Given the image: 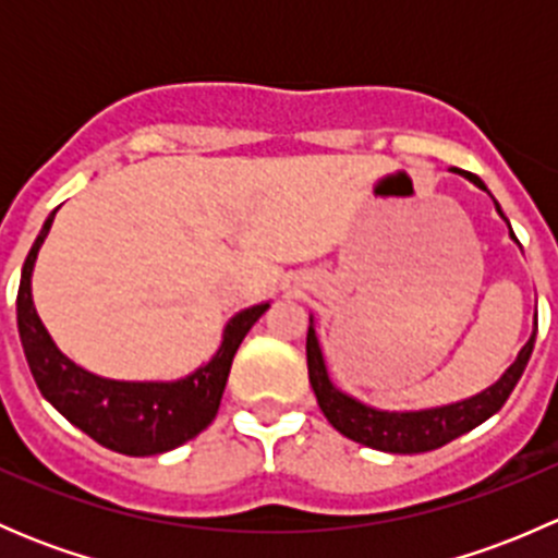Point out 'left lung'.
Listing matches in <instances>:
<instances>
[{"label": "left lung", "mask_w": 558, "mask_h": 558, "mask_svg": "<svg viewBox=\"0 0 558 558\" xmlns=\"http://www.w3.org/2000/svg\"><path fill=\"white\" fill-rule=\"evenodd\" d=\"M459 174H464L470 183H475L477 189L486 191V194L492 196V191L486 189V183H483L477 174L461 170ZM494 207H497V213L502 216V221L508 223L510 229V221L505 218L497 199H494ZM510 240H515L513 229H510ZM515 243H519V240H515ZM534 337H537V324H534L532 337H529L526 345L519 351L515 362L502 373V378H499L497 384L483 388L475 397L459 399V402L451 404H440V408L380 410L373 408V404H364L362 399L351 397V393H345L342 388L331 384L324 351H320L318 335H315V320L311 315V329H307V373H311V386L315 391V399H318V408L324 410L326 421H329L340 435H345L348 440L362 442V446L386 453H424L442 448L446 442L464 435V432L481 426L483 421L492 418V415L508 402L515 384L521 380L523 369H526L529 356H532Z\"/></svg>", "instance_id": "1"}]
</instances>
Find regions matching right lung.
Wrapping results in <instances>:
<instances>
[{
	"label": "right lung",
	"mask_w": 558,
	"mask_h": 558,
	"mask_svg": "<svg viewBox=\"0 0 558 558\" xmlns=\"http://www.w3.org/2000/svg\"><path fill=\"white\" fill-rule=\"evenodd\" d=\"M59 210V207H56ZM56 210L45 218L21 269L19 335L35 384L45 399L99 446L126 456H156L183 446L216 418L232 359L269 302L240 311L227 320L221 345L210 362L178 380H112L83 369L59 351L32 300V272L50 232Z\"/></svg>",
	"instance_id": "right-lung-1"
}]
</instances>
